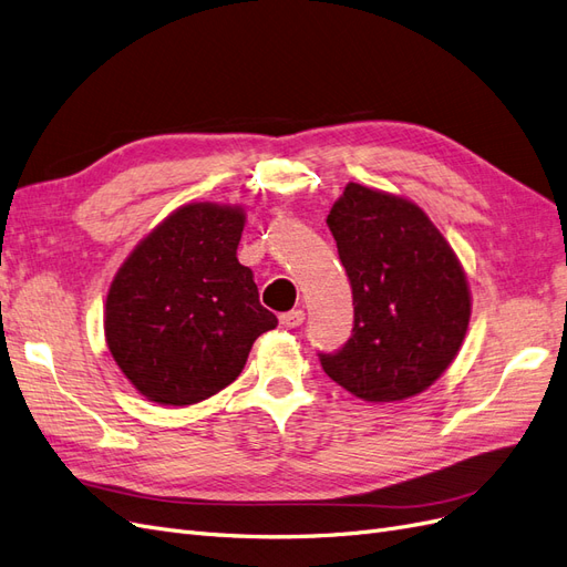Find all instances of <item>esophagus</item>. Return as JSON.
I'll return each instance as SVG.
<instances>
[{"mask_svg":"<svg viewBox=\"0 0 567 567\" xmlns=\"http://www.w3.org/2000/svg\"><path fill=\"white\" fill-rule=\"evenodd\" d=\"M279 319H281L286 329H298V326H302V321H305V312L302 310H290V312H284Z\"/></svg>","mask_w":567,"mask_h":567,"instance_id":"1","label":"esophagus"}]
</instances>
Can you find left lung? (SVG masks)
I'll return each mask as SVG.
<instances>
[{
  "instance_id": "8db88e82",
  "label": "left lung",
  "mask_w": 567,
  "mask_h": 567,
  "mask_svg": "<svg viewBox=\"0 0 567 567\" xmlns=\"http://www.w3.org/2000/svg\"><path fill=\"white\" fill-rule=\"evenodd\" d=\"M348 271L354 329L319 354L354 398H416L456 359L471 321V288L456 252L414 200L350 182L326 217Z\"/></svg>"
}]
</instances>
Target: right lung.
Here are the masks:
<instances>
[{"instance_id":"obj_1","label":"right lung","mask_w":567,"mask_h":567,"mask_svg":"<svg viewBox=\"0 0 567 567\" xmlns=\"http://www.w3.org/2000/svg\"><path fill=\"white\" fill-rule=\"evenodd\" d=\"M241 205L186 203L120 265L104 305L106 346L148 402L186 406L238 379L252 342L277 329L236 248Z\"/></svg>"}]
</instances>
